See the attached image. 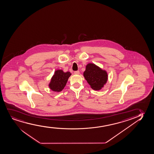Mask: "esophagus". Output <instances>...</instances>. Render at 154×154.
<instances>
[{"mask_svg":"<svg viewBox=\"0 0 154 154\" xmlns=\"http://www.w3.org/2000/svg\"><path fill=\"white\" fill-rule=\"evenodd\" d=\"M74 73L75 74H79L80 72H79V71H74Z\"/></svg>","mask_w":154,"mask_h":154,"instance_id":"1","label":"esophagus"}]
</instances>
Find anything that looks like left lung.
<instances>
[{"label":"left lung","mask_w":154,"mask_h":154,"mask_svg":"<svg viewBox=\"0 0 154 154\" xmlns=\"http://www.w3.org/2000/svg\"><path fill=\"white\" fill-rule=\"evenodd\" d=\"M83 75L88 83L94 90L101 89L108 80L107 72L93 63L87 64Z\"/></svg>","instance_id":"1"}]
</instances>
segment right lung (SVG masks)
<instances>
[{"label": "right lung", "mask_w": 154, "mask_h": 154, "mask_svg": "<svg viewBox=\"0 0 154 154\" xmlns=\"http://www.w3.org/2000/svg\"><path fill=\"white\" fill-rule=\"evenodd\" d=\"M71 74L70 72H64L62 70H56L51 79L49 87L54 92H61L66 84Z\"/></svg>", "instance_id": "obj_1"}]
</instances>
